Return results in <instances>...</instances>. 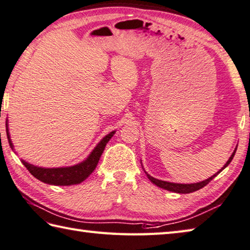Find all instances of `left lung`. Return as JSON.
Here are the masks:
<instances>
[{"mask_svg":"<svg viewBox=\"0 0 250 250\" xmlns=\"http://www.w3.org/2000/svg\"><path fill=\"white\" fill-rule=\"evenodd\" d=\"M236 149H237V147L235 148V150L233 151V154H231V156L229 157V159L227 160V163L224 165V167H223L221 170H218V171L213 174L212 177H209L208 179H207V180H203L201 182H196V183H188V185H185V183H173V182H168V181H163V180H159V179H156L154 177H151L150 174H148L145 169H144V171H145V173L147 174V177L149 180L154 183V185H156L157 187L161 188V189H165V190H168V191H172V192H176V193H191V192H194V191H198L200 189H202L203 187H205L208 185V182H211L214 178H215L218 173H220L222 170H224L227 166H229L230 164V161L233 160L234 156H235V152H236ZM142 163V161H141Z\"/></svg>","mask_w":250,"mask_h":250,"instance_id":"8db88e82","label":"left lung"}]
</instances>
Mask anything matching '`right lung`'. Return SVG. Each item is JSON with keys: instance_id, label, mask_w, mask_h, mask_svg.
<instances>
[{"instance_id": "obj_1", "label": "right lung", "mask_w": 250, "mask_h": 250, "mask_svg": "<svg viewBox=\"0 0 250 250\" xmlns=\"http://www.w3.org/2000/svg\"><path fill=\"white\" fill-rule=\"evenodd\" d=\"M115 134V130H113L106 136H104L101 139L100 143L94 147V149L91 151V154L87 156L85 160L82 163L70 166V167H60V168H42L38 167V166H34L32 164H28L27 161L21 159V164H23L28 171L33 174V176L38 179L39 181L43 183H48L51 186H72V185H79L85 180V179L90 176V174L94 171L96 166H98L99 160L101 158V155L103 154L104 148L106 144L109 142V139L113 137ZM6 135L8 139V144L13 150H14V146H13L12 139L10 137V132H8V124L6 121Z\"/></svg>"}]
</instances>
